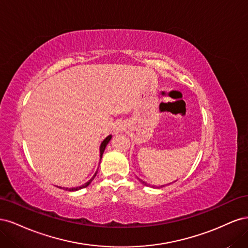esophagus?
Wrapping results in <instances>:
<instances>
[{"label": "esophagus", "mask_w": 248, "mask_h": 248, "mask_svg": "<svg viewBox=\"0 0 248 248\" xmlns=\"http://www.w3.org/2000/svg\"><path fill=\"white\" fill-rule=\"evenodd\" d=\"M124 129H125V125H124L123 123H118V124L116 125V127H115V132H116V133H119V132L123 131Z\"/></svg>", "instance_id": "esophagus-1"}]
</instances>
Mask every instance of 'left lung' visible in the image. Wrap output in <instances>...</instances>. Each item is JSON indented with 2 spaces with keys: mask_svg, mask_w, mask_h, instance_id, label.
<instances>
[{
  "mask_svg": "<svg viewBox=\"0 0 248 248\" xmlns=\"http://www.w3.org/2000/svg\"><path fill=\"white\" fill-rule=\"evenodd\" d=\"M138 179H139V178H138ZM139 180H140V182H141V183H142V184H144V185H147V186H150V185H149V184H147V183H146V182H145V181H142V180H140V179H139ZM162 186H164V185H162ZM162 186H160V187H162ZM152 187H154V186H152Z\"/></svg>",
  "mask_w": 248,
  "mask_h": 248,
  "instance_id": "8db88e82",
  "label": "left lung"
}]
</instances>
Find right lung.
I'll list each match as a JSON object with an SVG mask.
<instances>
[{
	"label": "right lung",
	"mask_w": 248,
	"mask_h": 248,
	"mask_svg": "<svg viewBox=\"0 0 248 248\" xmlns=\"http://www.w3.org/2000/svg\"><path fill=\"white\" fill-rule=\"evenodd\" d=\"M110 139H111V136H108V138L104 139V140L101 142V146H100V158H102V154H103V152H104V150H106V147H107V145L108 144V141L110 140ZM96 174H97V171L95 172V175L93 176V178H92V179H90L89 181H88L87 183H85L84 185H81V186H79V187H74V188H66V190L74 191V190H78V189H81V188H85V187H87L90 183L92 182V180L95 178ZM60 188H61V187H60Z\"/></svg>",
	"instance_id": "1"
}]
</instances>
